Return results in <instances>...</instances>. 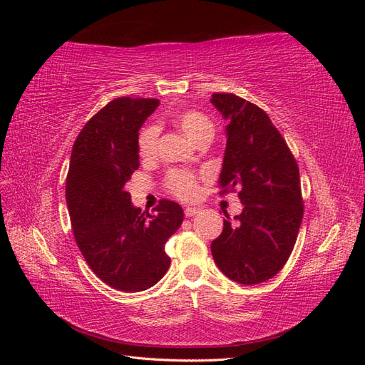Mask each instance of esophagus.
<instances>
[{"mask_svg":"<svg viewBox=\"0 0 365 365\" xmlns=\"http://www.w3.org/2000/svg\"><path fill=\"white\" fill-rule=\"evenodd\" d=\"M196 213H200V208H196V207H187V208L184 210L185 217H192V216H195Z\"/></svg>","mask_w":365,"mask_h":365,"instance_id":"obj_1","label":"esophagus"}]
</instances>
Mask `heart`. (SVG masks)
I'll use <instances>...</instances> for the list:
<instances>
[{
  "instance_id": "b5f03b06",
  "label": "heart",
  "mask_w": 365,
  "mask_h": 365,
  "mask_svg": "<svg viewBox=\"0 0 365 365\" xmlns=\"http://www.w3.org/2000/svg\"><path fill=\"white\" fill-rule=\"evenodd\" d=\"M172 121L176 128H180L190 140L200 143L205 138L212 140L215 135V126L207 115L195 109H182L175 113ZM160 128L157 125H149L143 128L138 135V155L143 160H152L158 152ZM201 175L185 169H173L165 175V189L181 201H195L200 195Z\"/></svg>"
}]
</instances>
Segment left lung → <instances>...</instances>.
Listing matches in <instances>:
<instances>
[{
	"label": "left lung",
	"mask_w": 365,
	"mask_h": 365,
	"mask_svg": "<svg viewBox=\"0 0 365 365\" xmlns=\"http://www.w3.org/2000/svg\"><path fill=\"white\" fill-rule=\"evenodd\" d=\"M212 103L227 126L220 192H236L244 212L225 213L212 254L228 279L257 284L272 279L294 250L303 219L300 172L291 149L262 108L231 93H215Z\"/></svg>",
	"instance_id": "obj_1"
}]
</instances>
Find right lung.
<instances>
[{
  "label": "right lung",
  "instance_id": "1",
  "mask_svg": "<svg viewBox=\"0 0 365 365\" xmlns=\"http://www.w3.org/2000/svg\"><path fill=\"white\" fill-rule=\"evenodd\" d=\"M158 103L114 98L86 121L71 150L65 197L76 244L97 277L123 292L161 280L170 264L164 244L184 219L180 204L169 200L155 213L141 212L125 189L140 168L138 129Z\"/></svg>",
  "mask_w": 365,
  "mask_h": 365
}]
</instances>
